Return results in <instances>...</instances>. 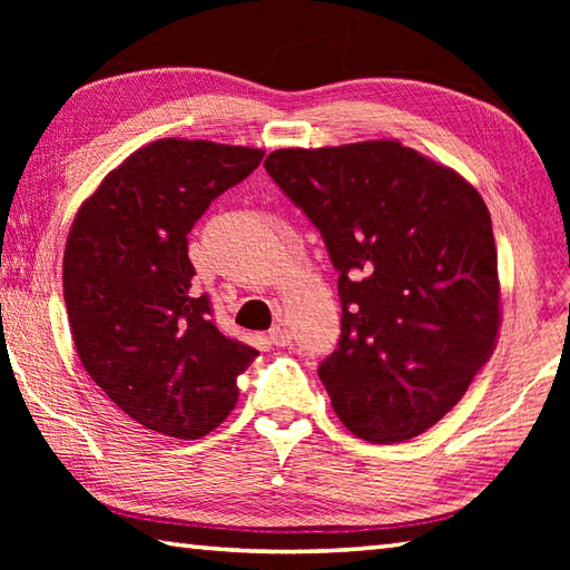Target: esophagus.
<instances>
[{"label": "esophagus", "instance_id": "1", "mask_svg": "<svg viewBox=\"0 0 570 570\" xmlns=\"http://www.w3.org/2000/svg\"><path fill=\"white\" fill-rule=\"evenodd\" d=\"M269 341H272L276 347H284V345L292 343V331H288L284 323H276L274 328L269 331Z\"/></svg>", "mask_w": 570, "mask_h": 570}]
</instances>
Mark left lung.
Segmentation results:
<instances>
[{
    "label": "left lung",
    "instance_id": "obj_1",
    "mask_svg": "<svg viewBox=\"0 0 570 570\" xmlns=\"http://www.w3.org/2000/svg\"><path fill=\"white\" fill-rule=\"evenodd\" d=\"M264 168L337 272L341 341L318 365L335 414L372 443L414 439L460 402L498 337L485 200L392 139L278 149Z\"/></svg>",
    "mask_w": 570,
    "mask_h": 570
}]
</instances>
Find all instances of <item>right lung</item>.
Listing matches in <instances>:
<instances>
[{
    "label": "right lung",
    "mask_w": 570,
    "mask_h": 570,
    "mask_svg": "<svg viewBox=\"0 0 570 570\" xmlns=\"http://www.w3.org/2000/svg\"><path fill=\"white\" fill-rule=\"evenodd\" d=\"M264 151L159 139L107 174L80 205L63 254L72 343L95 384L144 429L200 439L237 404L259 353L215 325L193 292L188 233Z\"/></svg>",
    "instance_id": "right-lung-1"
}]
</instances>
